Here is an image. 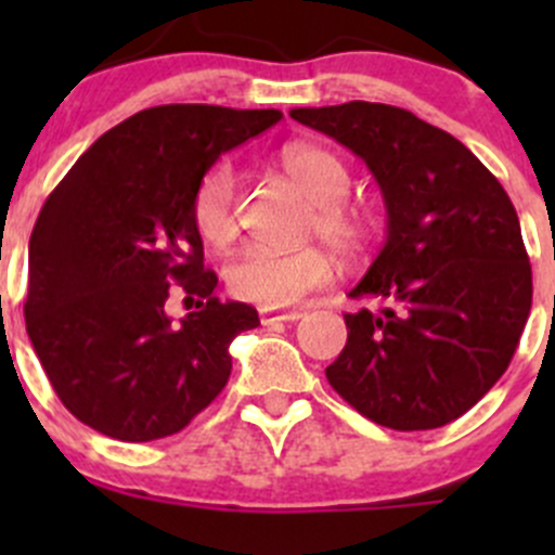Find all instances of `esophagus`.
I'll use <instances>...</instances> for the list:
<instances>
[{
  "label": "esophagus",
  "instance_id": "obj_1",
  "mask_svg": "<svg viewBox=\"0 0 555 555\" xmlns=\"http://www.w3.org/2000/svg\"><path fill=\"white\" fill-rule=\"evenodd\" d=\"M304 317L300 309H284V311H273V309H260V322L262 324H273V322H295V319Z\"/></svg>",
  "mask_w": 555,
  "mask_h": 555
}]
</instances>
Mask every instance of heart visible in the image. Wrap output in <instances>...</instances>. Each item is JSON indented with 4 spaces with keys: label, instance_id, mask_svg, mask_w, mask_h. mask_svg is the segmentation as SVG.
Instances as JSON below:
<instances>
[{
    "label": "heart",
    "instance_id": "1",
    "mask_svg": "<svg viewBox=\"0 0 555 555\" xmlns=\"http://www.w3.org/2000/svg\"><path fill=\"white\" fill-rule=\"evenodd\" d=\"M282 169L313 201V233L346 255L365 246L367 217L344 198L351 188V171L340 155L317 144H293L282 153ZM193 225L211 246L236 236V173L228 164L206 171L195 188ZM333 260L317 246L295 251L246 246L228 262L225 282L236 298L262 309H284L333 282Z\"/></svg>",
    "mask_w": 555,
    "mask_h": 555
}]
</instances>
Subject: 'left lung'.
Here are the masks:
<instances>
[{
  "instance_id": "1",
  "label": "left lung",
  "mask_w": 555,
  "mask_h": 555,
  "mask_svg": "<svg viewBox=\"0 0 555 555\" xmlns=\"http://www.w3.org/2000/svg\"><path fill=\"white\" fill-rule=\"evenodd\" d=\"M289 117L365 160L386 204L384 249L344 313L327 382L382 427L435 429L467 413L511 365L531 309L513 201L459 139L389 104L300 106Z\"/></svg>"
}]
</instances>
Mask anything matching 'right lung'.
I'll return each mask as SVG.
<instances>
[{"instance_id": "1", "label": "right lung", "mask_w": 555, "mask_h": 555, "mask_svg": "<svg viewBox=\"0 0 555 555\" xmlns=\"http://www.w3.org/2000/svg\"><path fill=\"white\" fill-rule=\"evenodd\" d=\"M279 109L164 104L109 128L48 195L29 242L26 333L72 416L126 443L169 438L231 376V340L260 324L222 304L193 195ZM196 304L171 325L165 300Z\"/></svg>"}]
</instances>
